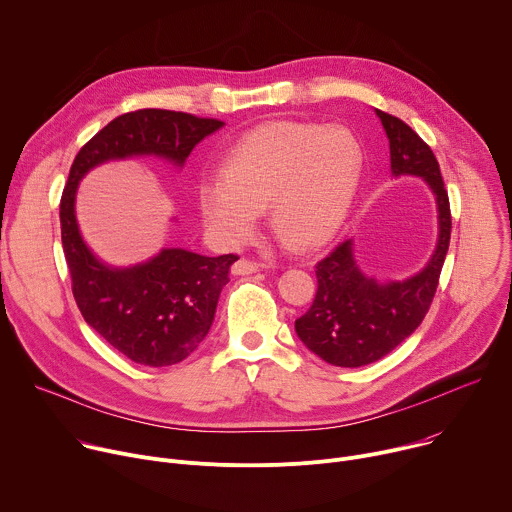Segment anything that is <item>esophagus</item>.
<instances>
[{"instance_id":"obj_1","label":"esophagus","mask_w":512,"mask_h":512,"mask_svg":"<svg viewBox=\"0 0 512 512\" xmlns=\"http://www.w3.org/2000/svg\"><path fill=\"white\" fill-rule=\"evenodd\" d=\"M260 270V264L256 260H250V258H240L234 266H232V272L234 274H254Z\"/></svg>"}]
</instances>
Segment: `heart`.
Returning a JSON list of instances; mask_svg holds the SVG:
<instances>
[{"label": "heart", "instance_id": "heart-1", "mask_svg": "<svg viewBox=\"0 0 512 512\" xmlns=\"http://www.w3.org/2000/svg\"><path fill=\"white\" fill-rule=\"evenodd\" d=\"M362 170L358 140L344 128L268 124L236 142L221 175L199 181L203 219L225 244L250 238L260 209L295 250L325 244L342 223Z\"/></svg>", "mask_w": 512, "mask_h": 512}]
</instances>
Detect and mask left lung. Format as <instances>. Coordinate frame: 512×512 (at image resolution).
<instances>
[{"label":"left lung","mask_w":512,"mask_h":512,"mask_svg":"<svg viewBox=\"0 0 512 512\" xmlns=\"http://www.w3.org/2000/svg\"><path fill=\"white\" fill-rule=\"evenodd\" d=\"M376 113L390 142L392 173L423 177L437 197L439 240L433 258L419 274L388 285L360 272L352 240L315 264L317 293L307 313L295 321V329L313 354L342 368L380 360L421 325L433 303L451 238L449 197L433 150L403 120L380 109Z\"/></svg>","instance_id":"obj_1"}]
</instances>
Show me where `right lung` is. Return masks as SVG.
I'll return each instance as SVG.
<instances>
[{
	"label": "right lung",
	"mask_w": 512,
	"mask_h": 512,
	"mask_svg": "<svg viewBox=\"0 0 512 512\" xmlns=\"http://www.w3.org/2000/svg\"><path fill=\"white\" fill-rule=\"evenodd\" d=\"M221 126L219 120L185 111H128L99 130L71 164L61 197V240L73 297L83 319L111 348L136 364L173 366L197 350L238 254L207 258L168 248L134 268H107L79 234L77 185L89 168L111 158L156 154L181 166L195 144Z\"/></svg>",
	"instance_id": "1"
}]
</instances>
